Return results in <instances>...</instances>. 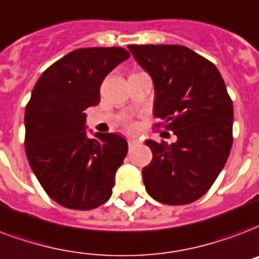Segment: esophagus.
<instances>
[{
	"mask_svg": "<svg viewBox=\"0 0 259 259\" xmlns=\"http://www.w3.org/2000/svg\"><path fill=\"white\" fill-rule=\"evenodd\" d=\"M127 144H129V148H130V149H132V148H134V147H137V145H140V144H141V141H140L138 138L130 137L129 140H127Z\"/></svg>",
	"mask_w": 259,
	"mask_h": 259,
	"instance_id": "34e87169",
	"label": "esophagus"
}]
</instances>
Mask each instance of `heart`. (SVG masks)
<instances>
[{
    "label": "heart",
    "instance_id": "1",
    "mask_svg": "<svg viewBox=\"0 0 259 259\" xmlns=\"http://www.w3.org/2000/svg\"><path fill=\"white\" fill-rule=\"evenodd\" d=\"M123 125H125L127 129H134V123H132L130 121H125L123 122Z\"/></svg>",
    "mask_w": 259,
    "mask_h": 259
}]
</instances>
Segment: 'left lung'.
<instances>
[{
	"mask_svg": "<svg viewBox=\"0 0 259 259\" xmlns=\"http://www.w3.org/2000/svg\"><path fill=\"white\" fill-rule=\"evenodd\" d=\"M155 85L153 115L177 136L167 144L145 141L152 161L143 169L148 194L167 205H186L210 189L232 147L234 107L214 65L189 47L130 45Z\"/></svg>",
	"mask_w": 259,
	"mask_h": 259,
	"instance_id": "1",
	"label": "left lung"
}]
</instances>
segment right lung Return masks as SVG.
I'll return each mask as SVG.
<instances>
[{
	"label": "right lung",
	"instance_id": "obj_1",
	"mask_svg": "<svg viewBox=\"0 0 259 259\" xmlns=\"http://www.w3.org/2000/svg\"><path fill=\"white\" fill-rule=\"evenodd\" d=\"M130 57L122 47L69 53L39 77L25 107V153L49 197L65 208L90 210L111 197L127 153L119 134L87 137L85 110L100 100L104 77Z\"/></svg>",
	"mask_w": 259,
	"mask_h": 259
}]
</instances>
